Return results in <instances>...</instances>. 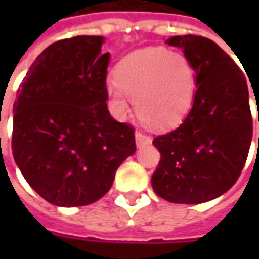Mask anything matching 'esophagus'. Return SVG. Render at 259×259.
<instances>
[{"instance_id": "34e87169", "label": "esophagus", "mask_w": 259, "mask_h": 259, "mask_svg": "<svg viewBox=\"0 0 259 259\" xmlns=\"http://www.w3.org/2000/svg\"><path fill=\"white\" fill-rule=\"evenodd\" d=\"M136 137V146L137 148H141V147L148 146V144H151V137L150 136L144 135V133H140V132H137L135 135Z\"/></svg>"}]
</instances>
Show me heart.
Segmentation results:
<instances>
[{
	"label": "heart",
	"instance_id": "1",
	"mask_svg": "<svg viewBox=\"0 0 259 259\" xmlns=\"http://www.w3.org/2000/svg\"><path fill=\"white\" fill-rule=\"evenodd\" d=\"M112 74L108 104L119 119L130 113L132 100L143 123L166 130L185 119L194 101L197 70L183 53L161 47L136 50L119 61Z\"/></svg>",
	"mask_w": 259,
	"mask_h": 259
}]
</instances>
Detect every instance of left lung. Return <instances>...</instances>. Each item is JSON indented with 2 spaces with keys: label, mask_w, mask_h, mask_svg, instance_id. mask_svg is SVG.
<instances>
[{
  "label": "left lung",
  "mask_w": 259,
  "mask_h": 259,
  "mask_svg": "<svg viewBox=\"0 0 259 259\" xmlns=\"http://www.w3.org/2000/svg\"><path fill=\"white\" fill-rule=\"evenodd\" d=\"M165 42L193 62L197 91L183 123L152 141L161 161L151 185L169 202L201 204L225 194L243 170L252 139L248 87L233 59L209 38L187 34Z\"/></svg>",
  "instance_id": "1"
}]
</instances>
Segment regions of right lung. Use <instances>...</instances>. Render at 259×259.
<instances>
[{
    "label": "right lung",
    "mask_w": 259,
    "mask_h": 259,
    "mask_svg": "<svg viewBox=\"0 0 259 259\" xmlns=\"http://www.w3.org/2000/svg\"><path fill=\"white\" fill-rule=\"evenodd\" d=\"M105 38L77 36L48 46L14 102L12 154L26 182L54 205H89L105 194L136 152L135 130L107 108Z\"/></svg>",
    "instance_id": "obj_1"
}]
</instances>
